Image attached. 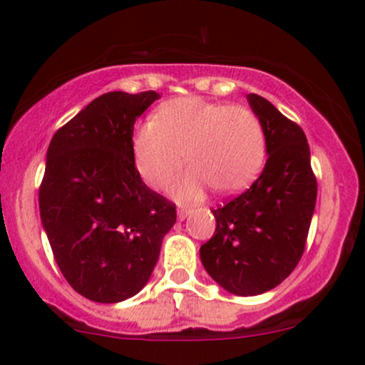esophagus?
Segmentation results:
<instances>
[{
	"label": "esophagus",
	"mask_w": 365,
	"mask_h": 365,
	"mask_svg": "<svg viewBox=\"0 0 365 365\" xmlns=\"http://www.w3.org/2000/svg\"><path fill=\"white\" fill-rule=\"evenodd\" d=\"M188 217V210H185V209H178V212H177V219L180 220V222H182V220H185Z\"/></svg>",
	"instance_id": "34e87169"
}]
</instances>
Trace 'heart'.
I'll use <instances>...</instances> for the list:
<instances>
[{"label": "heart", "instance_id": "heart-1", "mask_svg": "<svg viewBox=\"0 0 365 365\" xmlns=\"http://www.w3.org/2000/svg\"><path fill=\"white\" fill-rule=\"evenodd\" d=\"M131 146L138 172L153 188L168 185L187 158L192 168L175 185L182 200H198L212 187L222 193L241 192L266 160L259 118L247 108L204 98L160 106L155 121L135 129Z\"/></svg>", "mask_w": 365, "mask_h": 365}]
</instances>
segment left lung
I'll use <instances>...</instances> for the list:
<instances>
[{
    "mask_svg": "<svg viewBox=\"0 0 365 365\" xmlns=\"http://www.w3.org/2000/svg\"><path fill=\"white\" fill-rule=\"evenodd\" d=\"M247 103L264 128V170L246 192L212 210L215 232L200 247L210 278L237 297L269 292L292 274L317 202L303 129L261 96L249 94Z\"/></svg>",
    "mask_w": 365,
    "mask_h": 365,
    "instance_id": "obj_1",
    "label": "left lung"
}]
</instances>
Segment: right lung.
<instances>
[{"instance_id":"1","label":"right lung","mask_w":365,"mask_h":365,"mask_svg":"<svg viewBox=\"0 0 365 365\" xmlns=\"http://www.w3.org/2000/svg\"><path fill=\"white\" fill-rule=\"evenodd\" d=\"M155 91L99 96L55 133L38 202L68 284L98 303L135 297L153 273L175 205L143 183L133 158L136 119Z\"/></svg>"}]
</instances>
